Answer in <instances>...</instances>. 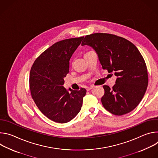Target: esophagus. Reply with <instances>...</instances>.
Instances as JSON below:
<instances>
[{
    "mask_svg": "<svg viewBox=\"0 0 158 158\" xmlns=\"http://www.w3.org/2000/svg\"><path fill=\"white\" fill-rule=\"evenodd\" d=\"M93 87H94V85H91V86L87 87V91H90V90H91Z\"/></svg>",
    "mask_w": 158,
    "mask_h": 158,
    "instance_id": "1",
    "label": "esophagus"
}]
</instances>
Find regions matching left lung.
Segmentation results:
<instances>
[{
  "label": "left lung",
  "mask_w": 158,
  "mask_h": 158,
  "mask_svg": "<svg viewBox=\"0 0 158 158\" xmlns=\"http://www.w3.org/2000/svg\"><path fill=\"white\" fill-rule=\"evenodd\" d=\"M81 45L91 47L103 69L114 73L117 77L112 89L103 86L105 93L101 102L104 107L117 116L136 108L148 84L146 65L138 48L124 38L103 33L86 35Z\"/></svg>",
  "instance_id": "8db88e82"
}]
</instances>
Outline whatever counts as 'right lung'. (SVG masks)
I'll use <instances>...</instances> for the list:
<instances>
[{"label": "right lung", "instance_id": "1", "mask_svg": "<svg viewBox=\"0 0 158 158\" xmlns=\"http://www.w3.org/2000/svg\"><path fill=\"white\" fill-rule=\"evenodd\" d=\"M83 39H68L54 44L31 67L29 85L32 99L42 114L58 123H68L77 116L86 94L84 88L74 91L63 86L70 59Z\"/></svg>", "mask_w": 158, "mask_h": 158}]
</instances>
